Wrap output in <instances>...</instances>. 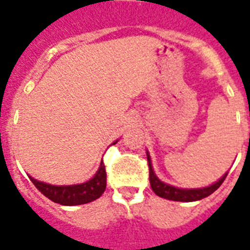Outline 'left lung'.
<instances>
[{
    "mask_svg": "<svg viewBox=\"0 0 250 250\" xmlns=\"http://www.w3.org/2000/svg\"><path fill=\"white\" fill-rule=\"evenodd\" d=\"M147 163H149V178L151 189L161 198L174 200V202H196L200 199L207 198L220 187L221 183L224 182V179L228 175V172H227L213 185L203 187V188H178V187H174V186H170L165 182L159 181L158 176L154 174L149 153H147Z\"/></svg>",
    "mask_w": 250,
    "mask_h": 250,
    "instance_id": "8db88e82",
    "label": "left lung"
}]
</instances>
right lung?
Instances as JSON below:
<instances>
[{"mask_svg": "<svg viewBox=\"0 0 250 250\" xmlns=\"http://www.w3.org/2000/svg\"><path fill=\"white\" fill-rule=\"evenodd\" d=\"M117 142V141H116ZM113 142V145L116 144ZM34 186L42 192L46 198L52 200L54 203L62 206H79L93 202L104 194L106 187V172H105L104 162L101 161L100 167L93 178L89 181L72 186H54L39 182L29 176Z\"/></svg>", "mask_w": 250, "mask_h": 250, "instance_id": "obj_1", "label": "right lung"}]
</instances>
